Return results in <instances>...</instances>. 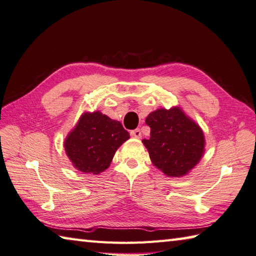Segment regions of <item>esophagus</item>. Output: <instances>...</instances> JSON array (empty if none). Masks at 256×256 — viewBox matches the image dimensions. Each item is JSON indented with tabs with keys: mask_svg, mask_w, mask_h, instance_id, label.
Returning a JSON list of instances; mask_svg holds the SVG:
<instances>
[{
	"mask_svg": "<svg viewBox=\"0 0 256 256\" xmlns=\"http://www.w3.org/2000/svg\"><path fill=\"white\" fill-rule=\"evenodd\" d=\"M130 136L134 138H141V130L140 129H134L130 131Z\"/></svg>",
	"mask_w": 256,
	"mask_h": 256,
	"instance_id": "1",
	"label": "esophagus"
}]
</instances>
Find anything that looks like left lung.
<instances>
[{"label": "left lung", "mask_w": 256, "mask_h": 256, "mask_svg": "<svg viewBox=\"0 0 256 256\" xmlns=\"http://www.w3.org/2000/svg\"><path fill=\"white\" fill-rule=\"evenodd\" d=\"M145 122L150 127V138L142 142L152 164L168 177L187 175L203 157V130L180 106L160 108L147 115Z\"/></svg>", "instance_id": "obj_1"}]
</instances>
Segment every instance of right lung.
Instances as JSON below:
<instances>
[{"label": "right lung", "mask_w": 256, "mask_h": 256, "mask_svg": "<svg viewBox=\"0 0 256 256\" xmlns=\"http://www.w3.org/2000/svg\"><path fill=\"white\" fill-rule=\"evenodd\" d=\"M129 138L118 120L100 111L84 112L67 134L64 148L74 168L98 175L110 166L116 150Z\"/></svg>", "instance_id": "obj_1"}]
</instances>
